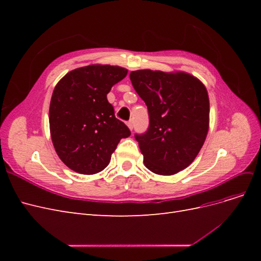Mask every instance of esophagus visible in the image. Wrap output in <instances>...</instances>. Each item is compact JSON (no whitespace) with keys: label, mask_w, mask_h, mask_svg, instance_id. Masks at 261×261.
Here are the masks:
<instances>
[{"label":"esophagus","mask_w":261,"mask_h":261,"mask_svg":"<svg viewBox=\"0 0 261 261\" xmlns=\"http://www.w3.org/2000/svg\"><path fill=\"white\" fill-rule=\"evenodd\" d=\"M126 124H127V126H128V128L132 130L133 129V126H134V124H133V121H128L127 123H126Z\"/></svg>","instance_id":"esophagus-1"}]
</instances>
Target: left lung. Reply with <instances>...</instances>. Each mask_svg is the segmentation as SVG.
<instances>
[{"instance_id":"obj_1","label":"left lung","mask_w":261,"mask_h":261,"mask_svg":"<svg viewBox=\"0 0 261 261\" xmlns=\"http://www.w3.org/2000/svg\"><path fill=\"white\" fill-rule=\"evenodd\" d=\"M129 78L148 108V130L135 135L146 168L159 175L176 174L195 160L206 140L210 111L206 87L185 72L139 69Z\"/></svg>"}]
</instances>
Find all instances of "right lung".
I'll list each match as a JSON object with an SVG mask.
<instances>
[{"label": "right lung", "instance_id": "right-lung-1", "mask_svg": "<svg viewBox=\"0 0 261 261\" xmlns=\"http://www.w3.org/2000/svg\"><path fill=\"white\" fill-rule=\"evenodd\" d=\"M127 75L120 66L92 64L70 70L52 93L49 123L55 151L81 174L105 170L122 138L130 135L107 94Z\"/></svg>", "mask_w": 261, "mask_h": 261}]
</instances>
